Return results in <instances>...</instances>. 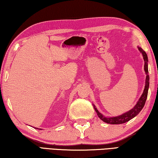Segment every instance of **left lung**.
Segmentation results:
<instances>
[{
    "label": "left lung",
    "instance_id": "obj_1",
    "mask_svg": "<svg viewBox=\"0 0 158 158\" xmlns=\"http://www.w3.org/2000/svg\"><path fill=\"white\" fill-rule=\"evenodd\" d=\"M138 49L139 50V52L141 53H142V56L144 60V71H145V73L146 74V84H145V88H144L143 92L140 97L139 100H138L137 103L136 104V105L134 106L132 109H130V111L123 114L122 115H120L118 116L105 117V116H103L100 112H99L97 108H96V106L93 104V107H94L98 117L100 118L102 121L106 123L114 124V125L125 123L129 121L130 120H131L132 118H133L134 117L137 116V115L141 111V109H143L144 105H145L147 96H148V90L149 88V75H148V56H147L146 53L139 47H138Z\"/></svg>",
    "mask_w": 158,
    "mask_h": 158
}]
</instances>
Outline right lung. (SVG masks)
Wrapping results in <instances>:
<instances>
[{
    "instance_id": "obj_1",
    "label": "right lung",
    "mask_w": 158,
    "mask_h": 158,
    "mask_svg": "<svg viewBox=\"0 0 158 158\" xmlns=\"http://www.w3.org/2000/svg\"><path fill=\"white\" fill-rule=\"evenodd\" d=\"M35 129H38V128H36V127H35ZM39 130V129H38ZM40 130H42V129H40Z\"/></svg>"
}]
</instances>
